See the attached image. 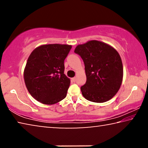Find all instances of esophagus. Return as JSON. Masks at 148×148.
Segmentation results:
<instances>
[{"label":"esophagus","mask_w":148,"mask_h":148,"mask_svg":"<svg viewBox=\"0 0 148 148\" xmlns=\"http://www.w3.org/2000/svg\"><path fill=\"white\" fill-rule=\"evenodd\" d=\"M72 81H73V82H76V77H73V78H72Z\"/></svg>","instance_id":"1"}]
</instances>
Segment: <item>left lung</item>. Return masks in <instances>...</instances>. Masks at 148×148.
<instances>
[{"instance_id":"obj_1","label":"left lung","mask_w":148,"mask_h":148,"mask_svg":"<svg viewBox=\"0 0 148 148\" xmlns=\"http://www.w3.org/2000/svg\"><path fill=\"white\" fill-rule=\"evenodd\" d=\"M74 52L83 59L87 81L81 87L85 99L102 103L116 95L123 76L122 61L116 49L104 42L88 41L77 45Z\"/></svg>"}]
</instances>
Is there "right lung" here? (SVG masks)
<instances>
[{"instance_id":"right-lung-1","label":"right lung","mask_w":148,"mask_h":148,"mask_svg":"<svg viewBox=\"0 0 148 148\" xmlns=\"http://www.w3.org/2000/svg\"><path fill=\"white\" fill-rule=\"evenodd\" d=\"M71 48V45L45 44L32 51L23 76L27 90L36 101L50 105L66 97L71 79L64 74V61Z\"/></svg>"}]
</instances>
